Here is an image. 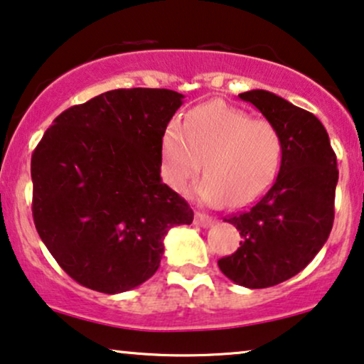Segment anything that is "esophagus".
Listing matches in <instances>:
<instances>
[{
  "label": "esophagus",
  "instance_id": "obj_1",
  "mask_svg": "<svg viewBox=\"0 0 364 364\" xmlns=\"http://www.w3.org/2000/svg\"><path fill=\"white\" fill-rule=\"evenodd\" d=\"M195 223L201 228H208V226H211L213 223H215V220H213V218H210L208 215H203V213H196Z\"/></svg>",
  "mask_w": 364,
  "mask_h": 364
}]
</instances>
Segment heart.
I'll return each mask as SVG.
<instances>
[{"label":"heart","instance_id":"1","mask_svg":"<svg viewBox=\"0 0 364 364\" xmlns=\"http://www.w3.org/2000/svg\"><path fill=\"white\" fill-rule=\"evenodd\" d=\"M281 156L283 139L269 119L251 118L221 101L196 106L183 123L171 119L161 139L164 181L183 193L203 166L206 176L196 193L215 206L259 200L273 185Z\"/></svg>","mask_w":364,"mask_h":364}]
</instances>
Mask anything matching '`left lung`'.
Wrapping results in <instances>:
<instances>
[{"label": "left lung", "mask_w": 364, "mask_h": 364, "mask_svg": "<svg viewBox=\"0 0 364 364\" xmlns=\"http://www.w3.org/2000/svg\"><path fill=\"white\" fill-rule=\"evenodd\" d=\"M240 98L278 128L283 156L276 181L261 200L225 220L243 240L218 266L241 287L269 288L306 268L326 243L334 221L336 154L321 121L309 111L264 90Z\"/></svg>", "instance_id": "8db88e82"}]
</instances>
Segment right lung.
Here are the masks:
<instances>
[{
  "label": "right lung",
  "mask_w": 364,
  "mask_h": 364,
  "mask_svg": "<svg viewBox=\"0 0 364 364\" xmlns=\"http://www.w3.org/2000/svg\"><path fill=\"white\" fill-rule=\"evenodd\" d=\"M185 96L113 90L63 111L31 156L33 220L76 283L114 294L159 268L166 232L191 225L185 198L161 181V139Z\"/></svg>",
  "instance_id": "1"
}]
</instances>
